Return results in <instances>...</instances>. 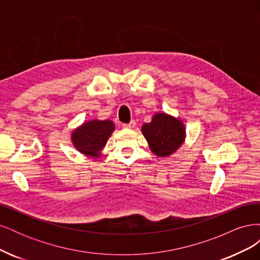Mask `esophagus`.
<instances>
[{"mask_svg":"<svg viewBox=\"0 0 260 260\" xmlns=\"http://www.w3.org/2000/svg\"><path fill=\"white\" fill-rule=\"evenodd\" d=\"M136 124H137V122H136L135 120H131L129 123H124V124H123V128H129V129H132V128H135V127H136Z\"/></svg>","mask_w":260,"mask_h":260,"instance_id":"34e87169","label":"esophagus"}]
</instances>
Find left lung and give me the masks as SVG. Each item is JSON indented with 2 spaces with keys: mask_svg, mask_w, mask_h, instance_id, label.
<instances>
[{
  "mask_svg": "<svg viewBox=\"0 0 260 260\" xmlns=\"http://www.w3.org/2000/svg\"><path fill=\"white\" fill-rule=\"evenodd\" d=\"M142 133L151 151L159 157L174 154L183 143L185 129L182 121L165 113L155 114L152 121L142 125Z\"/></svg>",
  "mask_w": 260,
  "mask_h": 260,
  "instance_id": "8db88e82",
  "label": "left lung"
}]
</instances>
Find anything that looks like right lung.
Here are the masks:
<instances>
[{"instance_id":"add662e5","label":"right lung","mask_w":260,"mask_h":260,"mask_svg":"<svg viewBox=\"0 0 260 260\" xmlns=\"http://www.w3.org/2000/svg\"><path fill=\"white\" fill-rule=\"evenodd\" d=\"M114 130L115 124L111 120L88 121L73 132L72 141L80 153L96 158Z\"/></svg>"}]
</instances>
